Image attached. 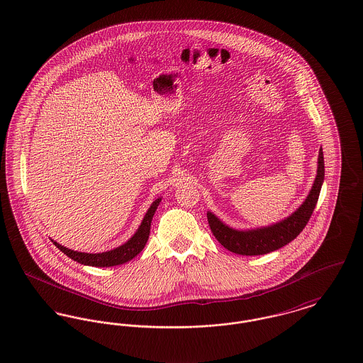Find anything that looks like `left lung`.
<instances>
[{"mask_svg": "<svg viewBox=\"0 0 363 363\" xmlns=\"http://www.w3.org/2000/svg\"><path fill=\"white\" fill-rule=\"evenodd\" d=\"M325 179V162L322 147L318 155V169L316 177L312 184V188L303 204L291 213L289 217L279 223L268 226L254 228V229H235L223 223L216 214L207 211V220L210 223L211 232L216 239L235 254L240 255H262L271 251L278 250L294 240L300 232L306 228L313 208L318 203L320 188Z\"/></svg>", "mask_w": 363, "mask_h": 363, "instance_id": "obj_1", "label": "left lung"}]
</instances>
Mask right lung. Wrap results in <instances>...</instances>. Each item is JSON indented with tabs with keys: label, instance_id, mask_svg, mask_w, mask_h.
<instances>
[{
	"label": "right lung",
	"instance_id": "add662e5",
	"mask_svg": "<svg viewBox=\"0 0 363 363\" xmlns=\"http://www.w3.org/2000/svg\"><path fill=\"white\" fill-rule=\"evenodd\" d=\"M162 197H157L150 207L147 208L140 228L137 229V232L121 246L113 249V250L104 251V252H82V251H74L72 249H66L65 246L56 243L54 245L62 252H65L67 257H70L72 259L83 264V265H89V267H114V265H121L127 261H131L134 257H137L140 251L143 250L147 239H149V233H150V223L152 218L157 210V206L160 204Z\"/></svg>",
	"mask_w": 363,
	"mask_h": 363
}]
</instances>
